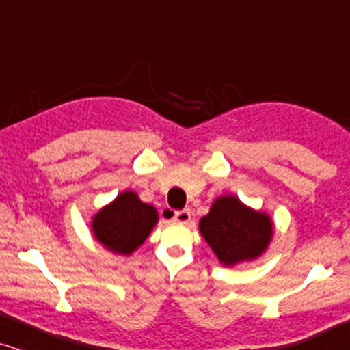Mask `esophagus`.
I'll return each mask as SVG.
<instances>
[{
    "label": "esophagus",
    "mask_w": 350,
    "mask_h": 350,
    "mask_svg": "<svg viewBox=\"0 0 350 350\" xmlns=\"http://www.w3.org/2000/svg\"><path fill=\"white\" fill-rule=\"evenodd\" d=\"M172 219L176 223H188L191 219V212L188 208L186 210H180V212H175L174 215H172Z\"/></svg>",
    "instance_id": "1"
}]
</instances>
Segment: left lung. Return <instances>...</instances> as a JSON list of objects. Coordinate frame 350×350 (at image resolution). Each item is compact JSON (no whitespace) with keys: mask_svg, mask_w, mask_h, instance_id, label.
I'll list each match as a JSON object with an SVG mask.
<instances>
[{"mask_svg":"<svg viewBox=\"0 0 350 350\" xmlns=\"http://www.w3.org/2000/svg\"><path fill=\"white\" fill-rule=\"evenodd\" d=\"M199 232L226 267L255 261L269 248L274 221L269 213L248 207L237 196H219L199 219Z\"/></svg>","mask_w":350,"mask_h":350,"instance_id":"8db88e82","label":"left lung"}]
</instances>
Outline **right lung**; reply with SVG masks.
<instances>
[{
  "label": "right lung",
  "instance_id": "obj_1",
  "mask_svg": "<svg viewBox=\"0 0 350 350\" xmlns=\"http://www.w3.org/2000/svg\"><path fill=\"white\" fill-rule=\"evenodd\" d=\"M159 221L151 204L142 202L135 191L124 189L92 217V236L116 255L131 256L146 241Z\"/></svg>",
  "mask_w": 350,
  "mask_h": 350
}]
</instances>
